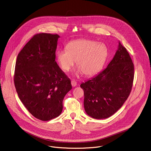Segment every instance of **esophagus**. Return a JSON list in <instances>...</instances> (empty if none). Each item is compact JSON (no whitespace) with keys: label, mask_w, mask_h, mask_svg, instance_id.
Returning a JSON list of instances; mask_svg holds the SVG:
<instances>
[{"label":"esophagus","mask_w":151,"mask_h":151,"mask_svg":"<svg viewBox=\"0 0 151 151\" xmlns=\"http://www.w3.org/2000/svg\"><path fill=\"white\" fill-rule=\"evenodd\" d=\"M71 85H72V86H76V85H77V83L75 81V80H72L71 81Z\"/></svg>","instance_id":"34e87169"}]
</instances>
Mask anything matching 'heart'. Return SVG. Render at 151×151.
Masks as SVG:
<instances>
[{
	"mask_svg": "<svg viewBox=\"0 0 151 151\" xmlns=\"http://www.w3.org/2000/svg\"><path fill=\"white\" fill-rule=\"evenodd\" d=\"M65 48L56 53L58 63L65 72L71 68L76 60L79 67L77 73H84L86 76H93L100 70L108 57L107 47L103 43L91 40L72 41L67 44Z\"/></svg>",
	"mask_w": 151,
	"mask_h": 151,
	"instance_id": "heart-1",
	"label": "heart"
}]
</instances>
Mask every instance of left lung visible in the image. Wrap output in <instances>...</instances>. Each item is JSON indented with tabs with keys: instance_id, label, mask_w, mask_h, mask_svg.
<instances>
[{
	"instance_id": "left-lung-1",
	"label": "left lung",
	"mask_w": 151,
	"mask_h": 151,
	"mask_svg": "<svg viewBox=\"0 0 151 151\" xmlns=\"http://www.w3.org/2000/svg\"><path fill=\"white\" fill-rule=\"evenodd\" d=\"M134 77V63L126 49L119 42L107 67L80 85L84 91L86 114L98 119L113 115L129 96Z\"/></svg>"
}]
</instances>
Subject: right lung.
Segmentation results:
<instances>
[{
    "mask_svg": "<svg viewBox=\"0 0 151 151\" xmlns=\"http://www.w3.org/2000/svg\"><path fill=\"white\" fill-rule=\"evenodd\" d=\"M58 35L33 36L19 53L14 83L23 105L35 118L47 121L60 115L71 80L55 61Z\"/></svg>",
    "mask_w": 151,
    "mask_h": 151,
    "instance_id": "right-lung-1",
    "label": "right lung"
}]
</instances>
